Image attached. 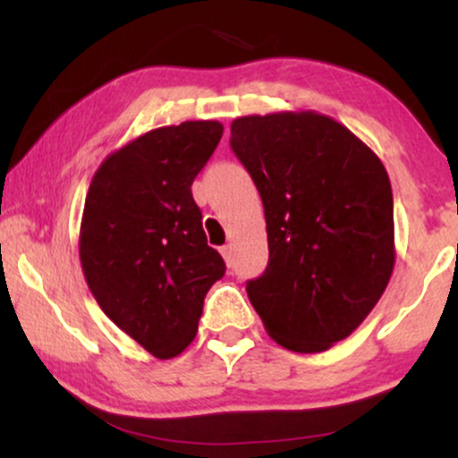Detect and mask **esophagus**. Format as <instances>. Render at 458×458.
<instances>
[{
  "label": "esophagus",
  "mask_w": 458,
  "mask_h": 458,
  "mask_svg": "<svg viewBox=\"0 0 458 458\" xmlns=\"http://www.w3.org/2000/svg\"><path fill=\"white\" fill-rule=\"evenodd\" d=\"M222 256L225 259V262L230 265V262H233V245H224L222 247Z\"/></svg>",
  "instance_id": "1"
}]
</instances>
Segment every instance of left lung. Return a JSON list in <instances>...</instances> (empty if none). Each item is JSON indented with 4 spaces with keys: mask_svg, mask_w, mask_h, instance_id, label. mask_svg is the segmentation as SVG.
<instances>
[{
    "mask_svg": "<svg viewBox=\"0 0 458 458\" xmlns=\"http://www.w3.org/2000/svg\"><path fill=\"white\" fill-rule=\"evenodd\" d=\"M230 146L259 189L269 241V265L247 282V297L284 349L327 351L360 327L392 277L386 167L317 112L236 118Z\"/></svg>",
    "mask_w": 458,
    "mask_h": 458,
    "instance_id": "8db88e82",
    "label": "left lung"
}]
</instances>
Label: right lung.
<instances>
[{"mask_svg":"<svg viewBox=\"0 0 458 458\" xmlns=\"http://www.w3.org/2000/svg\"><path fill=\"white\" fill-rule=\"evenodd\" d=\"M222 133L217 120L152 129L112 152L88 189L79 233L88 288L159 360L191 344L204 297L225 273L191 196Z\"/></svg>","mask_w":458,"mask_h":458,"instance_id":"1","label":"right lung"}]
</instances>
